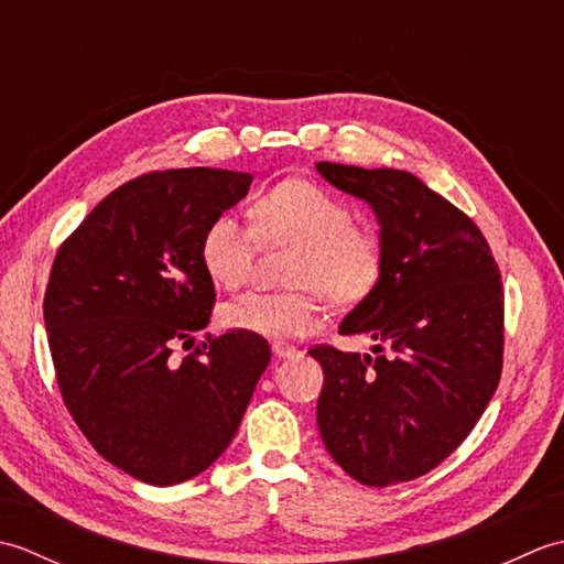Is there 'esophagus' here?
<instances>
[{
	"mask_svg": "<svg viewBox=\"0 0 564 564\" xmlns=\"http://www.w3.org/2000/svg\"><path fill=\"white\" fill-rule=\"evenodd\" d=\"M273 354H275V356H279V358H293V356H297V354H301V351H297L293 344H283V341H275V344H273Z\"/></svg>",
	"mask_w": 564,
	"mask_h": 564,
	"instance_id": "esophagus-1",
	"label": "esophagus"
}]
</instances>
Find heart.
Segmentation results:
<instances>
[{"mask_svg": "<svg viewBox=\"0 0 564 564\" xmlns=\"http://www.w3.org/2000/svg\"><path fill=\"white\" fill-rule=\"evenodd\" d=\"M293 247L281 293H245L220 307L227 329L263 337H301L313 332L325 297L346 310L376 291L382 242L354 210L307 178H285L263 194L249 220L218 215L203 232L200 261L215 285L227 291L247 281L259 245Z\"/></svg>", "mask_w": 564, "mask_h": 564, "instance_id": "obj_1", "label": "heart"}]
</instances>
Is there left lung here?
<instances>
[{
  "label": "left lung",
  "instance_id": "1",
  "mask_svg": "<svg viewBox=\"0 0 564 564\" xmlns=\"http://www.w3.org/2000/svg\"><path fill=\"white\" fill-rule=\"evenodd\" d=\"M329 184L370 203L382 273L341 334L373 354L317 344V424L329 455L368 487L434 470L480 422L505 364V285L485 235L410 172L317 162Z\"/></svg>",
  "mask_w": 564,
  "mask_h": 564
}]
</instances>
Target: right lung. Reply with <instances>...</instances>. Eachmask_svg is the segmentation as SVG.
<instances>
[{
    "mask_svg": "<svg viewBox=\"0 0 564 564\" xmlns=\"http://www.w3.org/2000/svg\"><path fill=\"white\" fill-rule=\"evenodd\" d=\"M249 184L208 166L142 174L55 254L43 317L59 394L101 458L140 482L178 485L218 460L271 361L267 339L237 329L172 354L215 305L203 232Z\"/></svg>",
    "mask_w": 564,
    "mask_h": 564,
    "instance_id": "1",
    "label": "right lung"
}]
</instances>
